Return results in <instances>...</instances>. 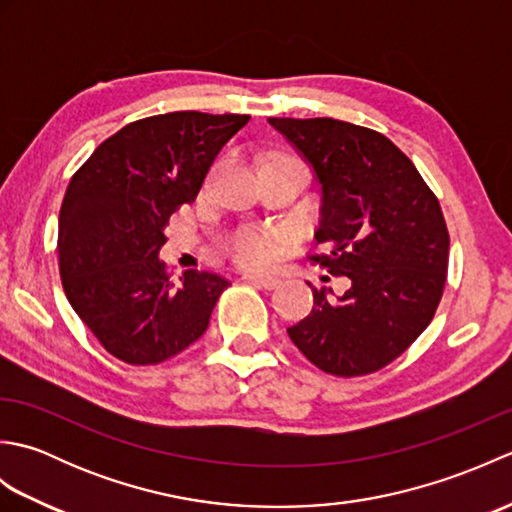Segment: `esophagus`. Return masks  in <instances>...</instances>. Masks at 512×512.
Listing matches in <instances>:
<instances>
[{
    "label": "esophagus",
    "mask_w": 512,
    "mask_h": 512,
    "mask_svg": "<svg viewBox=\"0 0 512 512\" xmlns=\"http://www.w3.org/2000/svg\"><path fill=\"white\" fill-rule=\"evenodd\" d=\"M246 279L250 281V284H255V286H259V288H266V290L279 286V279L273 277V275H257V273H250V275H246Z\"/></svg>",
    "instance_id": "1"
}]
</instances>
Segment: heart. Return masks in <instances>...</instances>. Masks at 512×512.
Listing matches in <instances>:
<instances>
[{
    "instance_id": "1",
    "label": "heart",
    "mask_w": 512,
    "mask_h": 512,
    "mask_svg": "<svg viewBox=\"0 0 512 512\" xmlns=\"http://www.w3.org/2000/svg\"><path fill=\"white\" fill-rule=\"evenodd\" d=\"M231 255L244 266H266L273 262L277 244L262 233H239L228 244Z\"/></svg>"
}]
</instances>
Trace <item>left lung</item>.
Returning <instances> with one entry per match:
<instances>
[{
    "label": "left lung",
    "instance_id": "1",
    "mask_svg": "<svg viewBox=\"0 0 512 512\" xmlns=\"http://www.w3.org/2000/svg\"><path fill=\"white\" fill-rule=\"evenodd\" d=\"M321 191L314 255L347 290L312 288L288 336L319 369L363 376L394 361L431 323L449 266L440 202L413 162L374 129L334 118H268Z\"/></svg>",
    "mask_w": 512,
    "mask_h": 512
}]
</instances>
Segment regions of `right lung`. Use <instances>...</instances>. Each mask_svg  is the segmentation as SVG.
Masks as SVG:
<instances>
[{"mask_svg":"<svg viewBox=\"0 0 512 512\" xmlns=\"http://www.w3.org/2000/svg\"><path fill=\"white\" fill-rule=\"evenodd\" d=\"M246 114L171 112L125 125L74 173L59 213L65 297L107 352L156 365L204 334L228 281L206 270L167 277L169 217L193 204Z\"/></svg>","mask_w":512,"mask_h":512,"instance_id":"right-lung-1","label":"right lung"}]
</instances>
